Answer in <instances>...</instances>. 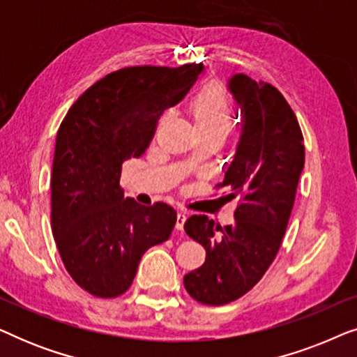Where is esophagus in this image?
<instances>
[{
	"instance_id": "34e87169",
	"label": "esophagus",
	"mask_w": 357,
	"mask_h": 357,
	"mask_svg": "<svg viewBox=\"0 0 357 357\" xmlns=\"http://www.w3.org/2000/svg\"><path fill=\"white\" fill-rule=\"evenodd\" d=\"M187 218H188L187 211H178V214H177V224H175L178 231H183V224H185V221H187Z\"/></svg>"
}]
</instances>
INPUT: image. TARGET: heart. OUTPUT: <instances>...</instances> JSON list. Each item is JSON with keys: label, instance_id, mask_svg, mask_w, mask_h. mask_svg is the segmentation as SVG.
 I'll list each match as a JSON object with an SVG mask.
<instances>
[{"label": "heart", "instance_id": "obj_1", "mask_svg": "<svg viewBox=\"0 0 357 357\" xmlns=\"http://www.w3.org/2000/svg\"><path fill=\"white\" fill-rule=\"evenodd\" d=\"M197 115L208 130L226 133L234 120L231 102L221 92H204L197 102Z\"/></svg>", "mask_w": 357, "mask_h": 357}]
</instances>
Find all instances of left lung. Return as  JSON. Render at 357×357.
<instances>
[{
  "label": "left lung",
  "instance_id": "obj_1",
  "mask_svg": "<svg viewBox=\"0 0 357 357\" xmlns=\"http://www.w3.org/2000/svg\"><path fill=\"white\" fill-rule=\"evenodd\" d=\"M229 91L241 107L242 133L219 188L238 198L232 226L193 214L185 232L206 260L183 278L195 301L222 305L252 289L275 260L304 169V138L294 112L276 87L237 73Z\"/></svg>",
  "mask_w": 357,
  "mask_h": 357
}]
</instances>
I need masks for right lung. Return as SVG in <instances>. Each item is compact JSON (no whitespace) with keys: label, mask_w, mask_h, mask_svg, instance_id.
Segmentation results:
<instances>
[{"label":"right lung","mask_w":357,"mask_h":357,"mask_svg":"<svg viewBox=\"0 0 357 357\" xmlns=\"http://www.w3.org/2000/svg\"><path fill=\"white\" fill-rule=\"evenodd\" d=\"M202 63L131 66L91 86L68 110L52 169V232L77 286L97 297L128 291L141 257L167 241L177 211L125 198L121 164L139 158L162 112L182 100Z\"/></svg>","instance_id":"obj_1"}]
</instances>
